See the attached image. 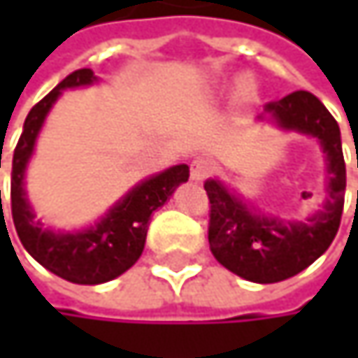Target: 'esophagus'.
<instances>
[{
  "label": "esophagus",
  "instance_id": "esophagus-1",
  "mask_svg": "<svg viewBox=\"0 0 358 358\" xmlns=\"http://www.w3.org/2000/svg\"><path fill=\"white\" fill-rule=\"evenodd\" d=\"M213 170H215L213 162H209V159H205V157H196V159H192V164H190V180L201 182V180L207 178L209 174H213Z\"/></svg>",
  "mask_w": 358,
  "mask_h": 358
}]
</instances>
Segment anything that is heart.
Returning a JSON list of instances; mask_svg holds the SVG:
<instances>
[{
	"mask_svg": "<svg viewBox=\"0 0 358 358\" xmlns=\"http://www.w3.org/2000/svg\"><path fill=\"white\" fill-rule=\"evenodd\" d=\"M255 97V87L250 83H238V99L241 101H250Z\"/></svg>",
	"mask_w": 358,
	"mask_h": 358,
	"instance_id": "b5f03b06",
	"label": "heart"
}]
</instances>
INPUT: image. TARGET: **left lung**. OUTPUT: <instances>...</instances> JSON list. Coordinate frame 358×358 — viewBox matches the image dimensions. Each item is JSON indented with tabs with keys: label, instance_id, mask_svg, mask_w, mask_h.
I'll list each match as a JSON object with an SVG mask.
<instances>
[{
	"label": "left lung",
	"instance_id": "left-lung-1",
	"mask_svg": "<svg viewBox=\"0 0 358 358\" xmlns=\"http://www.w3.org/2000/svg\"><path fill=\"white\" fill-rule=\"evenodd\" d=\"M259 120H267L286 132L317 138L327 174L322 209L305 220L261 213L228 190L224 182H205L211 203L209 249L213 257L249 282L273 284L307 269L331 245L344 207L346 166L338 122L315 95L307 91L290 93L267 103Z\"/></svg>",
	"mask_w": 358,
	"mask_h": 358
}]
</instances>
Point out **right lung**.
I'll return each mask as SVG.
<instances>
[{
    "label": "right lung",
    "instance_id": "add662e5",
    "mask_svg": "<svg viewBox=\"0 0 358 358\" xmlns=\"http://www.w3.org/2000/svg\"><path fill=\"white\" fill-rule=\"evenodd\" d=\"M99 78L91 68H80L68 74L49 95H45L29 111L20 141L12 159V217L22 247L51 273L72 284H103L128 271L143 255L151 213L166 205L182 182L188 180V166H172L151 178L132 186L95 226L83 230L45 228L35 215L24 190V176L35 151L36 136L47 113L59 99L62 91L89 87ZM1 162V153H0ZM1 166V164H0ZM1 207V192H0Z\"/></svg>",
    "mask_w": 358,
    "mask_h": 358
}]
</instances>
